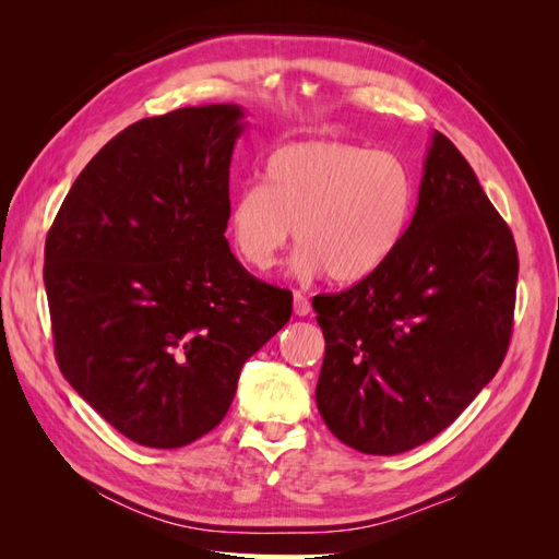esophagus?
I'll return each instance as SVG.
<instances>
[{
    "label": "esophagus",
    "instance_id": "1",
    "mask_svg": "<svg viewBox=\"0 0 559 559\" xmlns=\"http://www.w3.org/2000/svg\"><path fill=\"white\" fill-rule=\"evenodd\" d=\"M310 300L302 296L300 292H294V312L298 314V317H308L310 314Z\"/></svg>",
    "mask_w": 559,
    "mask_h": 559
}]
</instances>
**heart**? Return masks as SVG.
I'll return each mask as SVG.
<instances>
[{
  "mask_svg": "<svg viewBox=\"0 0 559 559\" xmlns=\"http://www.w3.org/2000/svg\"><path fill=\"white\" fill-rule=\"evenodd\" d=\"M411 214L413 181L396 156L308 140L275 148L263 186H245L230 200L228 238L242 263L265 273L296 228V275L357 284L394 257Z\"/></svg>",
  "mask_w": 559,
  "mask_h": 559,
  "instance_id": "obj_1",
  "label": "heart"
}]
</instances>
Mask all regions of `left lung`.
<instances>
[{
	"label": "left lung",
	"instance_id": "left-lung-1",
	"mask_svg": "<svg viewBox=\"0 0 559 559\" xmlns=\"http://www.w3.org/2000/svg\"><path fill=\"white\" fill-rule=\"evenodd\" d=\"M518 249L476 173L433 132L417 207L394 257L314 296L326 354L317 408L366 454L431 441L497 376L513 333Z\"/></svg>",
	"mask_w": 559,
	"mask_h": 559
}]
</instances>
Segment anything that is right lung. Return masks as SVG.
<instances>
[{"instance_id":"add662e5","label":"right lung","mask_w":559,"mask_h":559,"mask_svg":"<svg viewBox=\"0 0 559 559\" xmlns=\"http://www.w3.org/2000/svg\"><path fill=\"white\" fill-rule=\"evenodd\" d=\"M245 111L142 118L97 151L46 238L44 284L64 380L130 441L173 450L212 431L245 361L292 317L226 240Z\"/></svg>"}]
</instances>
